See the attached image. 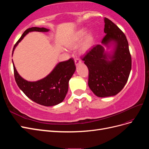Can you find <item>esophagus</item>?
<instances>
[{
  "label": "esophagus",
  "mask_w": 149,
  "mask_h": 149,
  "mask_svg": "<svg viewBox=\"0 0 149 149\" xmlns=\"http://www.w3.org/2000/svg\"><path fill=\"white\" fill-rule=\"evenodd\" d=\"M74 62H75V65L76 66H78V65H79L80 63H81V61L79 58H76L74 60Z\"/></svg>",
  "instance_id": "esophagus-1"
}]
</instances>
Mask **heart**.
Segmentation results:
<instances>
[{
	"mask_svg": "<svg viewBox=\"0 0 149 149\" xmlns=\"http://www.w3.org/2000/svg\"><path fill=\"white\" fill-rule=\"evenodd\" d=\"M86 30L84 29L79 30L77 33H76L74 37L73 45L75 46L79 43L84 38L83 43L81 45L80 49L82 52H86L91 48L94 42V34L92 31H90L86 34ZM85 37L84 38V37Z\"/></svg>",
	"mask_w": 149,
	"mask_h": 149,
	"instance_id": "b5f03b06",
	"label": "heart"
}]
</instances>
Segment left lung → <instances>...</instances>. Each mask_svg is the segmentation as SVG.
Listing matches in <instances>:
<instances>
[{
    "mask_svg": "<svg viewBox=\"0 0 149 149\" xmlns=\"http://www.w3.org/2000/svg\"><path fill=\"white\" fill-rule=\"evenodd\" d=\"M106 33L102 44L109 47L114 45L111 53L104 52L101 45L93 47L82 58L89 70L88 86L96 96L100 97L115 96L127 83L132 66L129 44L125 34L107 18H104Z\"/></svg>",
    "mask_w": 149,
    "mask_h": 149,
    "instance_id": "obj_1",
    "label": "left lung"
}]
</instances>
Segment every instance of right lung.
Returning a JSON list of instances; mask_svg holds the SVG:
<instances>
[{
    "instance_id": "add662e5",
    "label": "right lung",
    "mask_w": 149,
    "mask_h": 149,
    "mask_svg": "<svg viewBox=\"0 0 149 149\" xmlns=\"http://www.w3.org/2000/svg\"><path fill=\"white\" fill-rule=\"evenodd\" d=\"M48 31L49 29L43 27H31L26 29L15 43L12 54L17 45L29 32H47ZM13 66L14 77L18 86L31 100L45 106H55L64 100L68 90L69 81L76 70L74 61L73 58H70L68 61L58 63L45 78L31 82L22 78L17 71L13 63Z\"/></svg>"
}]
</instances>
